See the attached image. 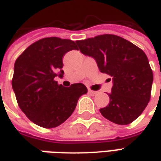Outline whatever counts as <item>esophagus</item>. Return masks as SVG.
<instances>
[{
	"mask_svg": "<svg viewBox=\"0 0 161 161\" xmlns=\"http://www.w3.org/2000/svg\"><path fill=\"white\" fill-rule=\"evenodd\" d=\"M88 93L90 95H91V96H95V95L97 94V91H91V90H88Z\"/></svg>",
	"mask_w": 161,
	"mask_h": 161,
	"instance_id": "1",
	"label": "esophagus"
}]
</instances>
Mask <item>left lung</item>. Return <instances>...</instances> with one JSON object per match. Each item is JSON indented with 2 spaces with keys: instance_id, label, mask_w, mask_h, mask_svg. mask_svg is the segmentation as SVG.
Wrapping results in <instances>:
<instances>
[{
  "instance_id": "obj_1",
  "label": "left lung",
  "mask_w": 161,
  "mask_h": 161,
  "mask_svg": "<svg viewBox=\"0 0 161 161\" xmlns=\"http://www.w3.org/2000/svg\"><path fill=\"white\" fill-rule=\"evenodd\" d=\"M81 53L94 58L99 70L113 77L103 117L119 125L141 115L151 97L153 80L147 57L138 46L117 35L103 34L76 41Z\"/></svg>"
}]
</instances>
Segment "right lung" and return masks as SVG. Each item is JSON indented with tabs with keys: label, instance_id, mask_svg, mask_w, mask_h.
Here are the masks:
<instances>
[{
	"label": "right lung",
	"instance_id": "obj_1",
	"mask_svg": "<svg viewBox=\"0 0 161 161\" xmlns=\"http://www.w3.org/2000/svg\"><path fill=\"white\" fill-rule=\"evenodd\" d=\"M77 50L76 43L58 37L44 38L19 55L12 79L19 108L33 123L45 128H56L73 113L77 101L87 93L81 83L64 87L55 81L63 77V57Z\"/></svg>",
	"mask_w": 161,
	"mask_h": 161
}]
</instances>
